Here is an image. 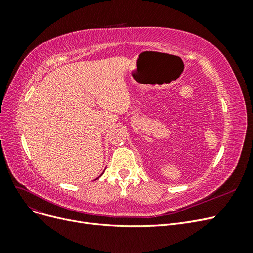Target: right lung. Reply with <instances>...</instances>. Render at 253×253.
<instances>
[{"label":"right lung","instance_id":"1","mask_svg":"<svg viewBox=\"0 0 253 253\" xmlns=\"http://www.w3.org/2000/svg\"><path fill=\"white\" fill-rule=\"evenodd\" d=\"M103 172H104V171H103ZM102 174H103V173H102ZM102 174H101V175H102ZM101 175H100V176H99V177H101ZM99 177H98V178H99ZM98 178H96V179H98Z\"/></svg>","mask_w":253,"mask_h":253}]
</instances>
